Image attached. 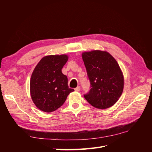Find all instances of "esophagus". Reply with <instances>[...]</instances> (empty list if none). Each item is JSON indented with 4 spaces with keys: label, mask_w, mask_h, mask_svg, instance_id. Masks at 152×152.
Wrapping results in <instances>:
<instances>
[{
    "label": "esophagus",
    "mask_w": 152,
    "mask_h": 152,
    "mask_svg": "<svg viewBox=\"0 0 152 152\" xmlns=\"http://www.w3.org/2000/svg\"><path fill=\"white\" fill-rule=\"evenodd\" d=\"M74 90H75L76 91H80V87L78 86V87H77V88H76L75 89H74Z\"/></svg>",
    "instance_id": "1"
}]
</instances>
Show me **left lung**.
<instances>
[{
    "mask_svg": "<svg viewBox=\"0 0 152 152\" xmlns=\"http://www.w3.org/2000/svg\"><path fill=\"white\" fill-rule=\"evenodd\" d=\"M82 59L90 82L85 99L96 108L111 107L120 97L124 85L117 61L109 53L100 50L83 53Z\"/></svg>",
    "mask_w": 152,
    "mask_h": 152,
    "instance_id": "1",
    "label": "left lung"
}]
</instances>
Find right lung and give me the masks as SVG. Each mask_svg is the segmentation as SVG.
Instances as JSON below:
<instances>
[{
    "instance_id": "right-lung-1",
    "label": "right lung",
    "mask_w": 152,
    "mask_h": 152,
    "mask_svg": "<svg viewBox=\"0 0 152 152\" xmlns=\"http://www.w3.org/2000/svg\"><path fill=\"white\" fill-rule=\"evenodd\" d=\"M68 61L66 55L43 57L32 74L30 91L32 100L40 110L51 112L61 107L69 93L66 76L62 73Z\"/></svg>"
}]
</instances>
